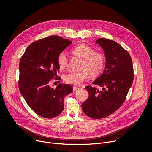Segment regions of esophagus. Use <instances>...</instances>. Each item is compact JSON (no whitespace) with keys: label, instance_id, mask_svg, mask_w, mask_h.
<instances>
[{"label":"esophagus","instance_id":"esophagus-1","mask_svg":"<svg viewBox=\"0 0 152 152\" xmlns=\"http://www.w3.org/2000/svg\"><path fill=\"white\" fill-rule=\"evenodd\" d=\"M73 91H76V90L79 89V87H76V86H73Z\"/></svg>","mask_w":152,"mask_h":152}]
</instances>
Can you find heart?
I'll return each instance as SVG.
<instances>
[{
	"instance_id": "1",
	"label": "heart",
	"mask_w": 152,
	"mask_h": 152,
	"mask_svg": "<svg viewBox=\"0 0 152 152\" xmlns=\"http://www.w3.org/2000/svg\"><path fill=\"white\" fill-rule=\"evenodd\" d=\"M73 53L84 59L80 71H70L63 76V80L66 83L80 85L83 81L88 77L89 74L92 76L99 75L104 69L105 59L101 53L95 52L92 47L79 44L73 49ZM57 63L61 68H64L68 65V59L65 52H61L57 57Z\"/></svg>"
}]
</instances>
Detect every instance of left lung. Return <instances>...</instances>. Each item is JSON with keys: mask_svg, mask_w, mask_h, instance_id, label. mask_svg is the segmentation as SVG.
<instances>
[{"mask_svg": "<svg viewBox=\"0 0 152 152\" xmlns=\"http://www.w3.org/2000/svg\"><path fill=\"white\" fill-rule=\"evenodd\" d=\"M104 50L106 66L102 75L85 89L89 97L82 103L84 113L93 119L104 118L121 107L132 84L134 69L129 53L116 42L104 38L96 41Z\"/></svg>", "mask_w": 152, "mask_h": 152, "instance_id": "1", "label": "left lung"}]
</instances>
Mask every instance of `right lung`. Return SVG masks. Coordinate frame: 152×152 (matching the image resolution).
Listing matches in <instances>:
<instances>
[{"instance_id": "right-lung-1", "label": "right lung", "mask_w": 152, "mask_h": 152, "mask_svg": "<svg viewBox=\"0 0 152 152\" xmlns=\"http://www.w3.org/2000/svg\"><path fill=\"white\" fill-rule=\"evenodd\" d=\"M71 44L58 36L47 37L31 44L20 60V91L29 107L45 118L59 115L64 108V98L73 91L69 84H60L56 88L49 86L60 69L58 54Z\"/></svg>"}]
</instances>
